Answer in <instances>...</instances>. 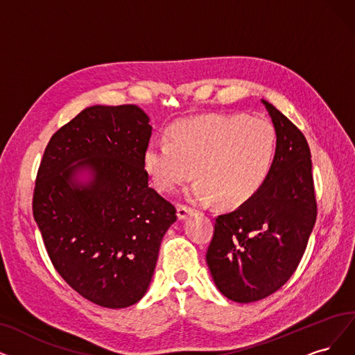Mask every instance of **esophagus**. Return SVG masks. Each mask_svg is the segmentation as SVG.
Instances as JSON below:
<instances>
[{"label":"esophagus","mask_w":355,"mask_h":355,"mask_svg":"<svg viewBox=\"0 0 355 355\" xmlns=\"http://www.w3.org/2000/svg\"><path fill=\"white\" fill-rule=\"evenodd\" d=\"M193 214V209L187 207V205H179L178 207V218L179 220H185L187 217L192 216Z\"/></svg>","instance_id":"obj_1"}]
</instances>
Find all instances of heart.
Wrapping results in <instances>:
<instances>
[{"mask_svg": "<svg viewBox=\"0 0 355 355\" xmlns=\"http://www.w3.org/2000/svg\"><path fill=\"white\" fill-rule=\"evenodd\" d=\"M272 123L246 115H208L176 122L167 139H154L143 154L153 187L173 192L195 175L185 195L193 204L223 207L248 201L263 185L274 163Z\"/></svg>", "mask_w": 355, "mask_h": 355, "instance_id": "heart-1", "label": "heart"}]
</instances>
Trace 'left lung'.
<instances>
[{"mask_svg": "<svg viewBox=\"0 0 355 355\" xmlns=\"http://www.w3.org/2000/svg\"><path fill=\"white\" fill-rule=\"evenodd\" d=\"M262 103L277 134L271 172L248 201L216 218L205 257L217 288L237 303L262 300L286 284L318 214L307 141L275 106Z\"/></svg>", "mask_w": 355, "mask_h": 355, "instance_id": "obj_1", "label": "left lung"}]
</instances>
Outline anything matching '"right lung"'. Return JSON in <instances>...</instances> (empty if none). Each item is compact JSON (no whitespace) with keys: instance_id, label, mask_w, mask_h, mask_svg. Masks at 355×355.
I'll return each instance as SVG.
<instances>
[{"instance_id":"right-lung-1","label":"right lung","mask_w":355,"mask_h":355,"mask_svg":"<svg viewBox=\"0 0 355 355\" xmlns=\"http://www.w3.org/2000/svg\"><path fill=\"white\" fill-rule=\"evenodd\" d=\"M153 126L135 105H96L56 131L44 153L33 217L58 274L109 309L147 293L176 208L148 185Z\"/></svg>"}]
</instances>
